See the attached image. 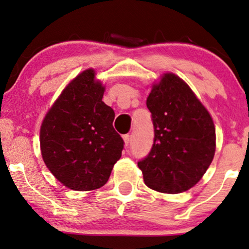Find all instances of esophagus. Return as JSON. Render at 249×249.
Returning a JSON list of instances; mask_svg holds the SVG:
<instances>
[{
	"instance_id": "esophagus-1",
	"label": "esophagus",
	"mask_w": 249,
	"mask_h": 249,
	"mask_svg": "<svg viewBox=\"0 0 249 249\" xmlns=\"http://www.w3.org/2000/svg\"><path fill=\"white\" fill-rule=\"evenodd\" d=\"M123 140H124V144H125V146H128V144H129V135H128V134L124 135V136H123Z\"/></svg>"
}]
</instances>
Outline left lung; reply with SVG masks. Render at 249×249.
<instances>
[{
  "label": "left lung",
  "instance_id": "left-lung-1",
  "mask_svg": "<svg viewBox=\"0 0 249 249\" xmlns=\"http://www.w3.org/2000/svg\"><path fill=\"white\" fill-rule=\"evenodd\" d=\"M152 114L155 141L138 166L149 188L166 194L194 187L215 153V127L211 115L191 87L167 72L152 85L146 98Z\"/></svg>",
  "mask_w": 249,
  "mask_h": 249
}]
</instances>
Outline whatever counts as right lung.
I'll return each instance as SVG.
<instances>
[{
  "mask_svg": "<svg viewBox=\"0 0 249 249\" xmlns=\"http://www.w3.org/2000/svg\"><path fill=\"white\" fill-rule=\"evenodd\" d=\"M105 86L87 69L71 80L45 115L40 152L65 187L93 191L107 183L124 148L114 129L115 113L103 101Z\"/></svg>",
  "mask_w": 249,
  "mask_h": 249,
  "instance_id": "right-lung-1",
  "label": "right lung"
}]
</instances>
